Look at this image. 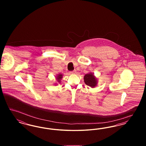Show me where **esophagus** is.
Instances as JSON below:
<instances>
[{
  "mask_svg": "<svg viewBox=\"0 0 146 146\" xmlns=\"http://www.w3.org/2000/svg\"><path fill=\"white\" fill-rule=\"evenodd\" d=\"M70 74H75L76 73V70H73V71L70 72Z\"/></svg>",
  "mask_w": 146,
  "mask_h": 146,
  "instance_id": "obj_1",
  "label": "esophagus"
}]
</instances>
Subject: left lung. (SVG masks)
Instances as JSON below:
<instances>
[{"instance_id": "left-lung-1", "label": "left lung", "mask_w": 146, "mask_h": 146, "mask_svg": "<svg viewBox=\"0 0 146 146\" xmlns=\"http://www.w3.org/2000/svg\"><path fill=\"white\" fill-rule=\"evenodd\" d=\"M84 80L86 85L94 88L97 86L98 80L97 78L91 72L86 74L84 76Z\"/></svg>"}]
</instances>
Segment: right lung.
Returning a JSON list of instances; mask_svg holds the SVG:
<instances>
[{"label":"right lung","mask_w":146,"mask_h":146,"mask_svg":"<svg viewBox=\"0 0 146 146\" xmlns=\"http://www.w3.org/2000/svg\"><path fill=\"white\" fill-rule=\"evenodd\" d=\"M62 74H61V73L58 74V75H57V76H56V79L57 82L58 83H61V79H62Z\"/></svg>","instance_id":"right-lung-1"}]
</instances>
